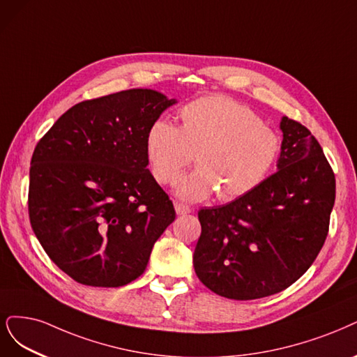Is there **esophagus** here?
Listing matches in <instances>:
<instances>
[{
    "mask_svg": "<svg viewBox=\"0 0 357 357\" xmlns=\"http://www.w3.org/2000/svg\"><path fill=\"white\" fill-rule=\"evenodd\" d=\"M174 208H176V213L177 214H189V213H192V208L189 205H184V204H180V202H176Z\"/></svg>",
    "mask_w": 357,
    "mask_h": 357,
    "instance_id": "34e87169",
    "label": "esophagus"
}]
</instances>
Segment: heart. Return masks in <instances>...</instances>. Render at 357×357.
Wrapping results in <instances>:
<instances>
[{
  "label": "heart",
  "instance_id": "1",
  "mask_svg": "<svg viewBox=\"0 0 357 357\" xmlns=\"http://www.w3.org/2000/svg\"><path fill=\"white\" fill-rule=\"evenodd\" d=\"M181 126L159 118L146 134V155L161 184H174L195 156L198 168L184 174L176 195L202 201L217 192L233 201L260 184L280 152L278 132L251 107L229 96L199 97L180 110Z\"/></svg>",
  "mask_w": 357,
  "mask_h": 357
}]
</instances>
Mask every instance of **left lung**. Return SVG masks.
I'll return each mask as SVG.
<instances>
[{"mask_svg":"<svg viewBox=\"0 0 357 357\" xmlns=\"http://www.w3.org/2000/svg\"><path fill=\"white\" fill-rule=\"evenodd\" d=\"M278 171L226 205L198 213L193 267L230 300H255L291 287L322 250L335 202V176L319 142L284 116Z\"/></svg>","mask_w":357,"mask_h":357,"instance_id":"left-lung-1","label":"left lung"}]
</instances>
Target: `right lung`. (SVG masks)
<instances>
[{"label": "right lung", "instance_id": "right-lung-1", "mask_svg": "<svg viewBox=\"0 0 357 357\" xmlns=\"http://www.w3.org/2000/svg\"><path fill=\"white\" fill-rule=\"evenodd\" d=\"M174 103L147 89L84 100L36 144L31 226L52 261L78 284L116 288L137 279L174 221V205L146 155L147 130Z\"/></svg>", "mask_w": 357, "mask_h": 357}]
</instances>
